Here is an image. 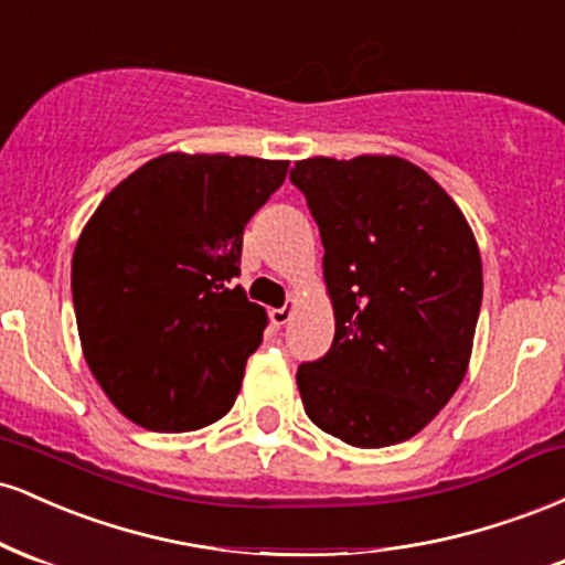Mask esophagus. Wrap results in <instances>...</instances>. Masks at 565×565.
<instances>
[{
    "instance_id": "34e87169",
    "label": "esophagus",
    "mask_w": 565,
    "mask_h": 565,
    "mask_svg": "<svg viewBox=\"0 0 565 565\" xmlns=\"http://www.w3.org/2000/svg\"><path fill=\"white\" fill-rule=\"evenodd\" d=\"M291 310H295V305H284V308H274L270 310V321L276 323V327H284L291 319Z\"/></svg>"
}]
</instances>
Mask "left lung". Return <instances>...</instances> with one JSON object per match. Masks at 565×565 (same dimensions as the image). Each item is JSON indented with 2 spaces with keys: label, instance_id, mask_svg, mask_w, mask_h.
Returning a JSON list of instances; mask_svg holds the SVG:
<instances>
[{
  "label": "left lung",
  "instance_id": "1",
  "mask_svg": "<svg viewBox=\"0 0 565 565\" xmlns=\"http://www.w3.org/2000/svg\"><path fill=\"white\" fill-rule=\"evenodd\" d=\"M334 305L327 355L297 369L305 414L382 449L417 436L468 372L481 313L478 244L459 206L398 157L297 161Z\"/></svg>",
  "mask_w": 565,
  "mask_h": 565
}]
</instances>
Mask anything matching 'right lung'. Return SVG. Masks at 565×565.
Returning a JSON list of instances; mask_svg holds the SVG:
<instances>
[{
    "label": "right lung",
    "instance_id": "right-lung-1",
    "mask_svg": "<svg viewBox=\"0 0 565 565\" xmlns=\"http://www.w3.org/2000/svg\"><path fill=\"white\" fill-rule=\"evenodd\" d=\"M289 161L164 153L100 201L71 263L89 372L135 425L185 433L228 414L268 319L233 278L244 228Z\"/></svg>",
    "mask_w": 565,
    "mask_h": 565
}]
</instances>
